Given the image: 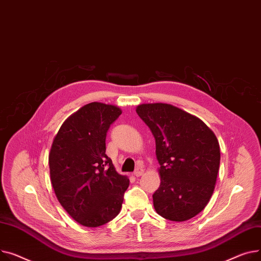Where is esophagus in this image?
<instances>
[{"label": "esophagus", "instance_id": "34e87169", "mask_svg": "<svg viewBox=\"0 0 261 261\" xmlns=\"http://www.w3.org/2000/svg\"><path fill=\"white\" fill-rule=\"evenodd\" d=\"M144 174V170L142 167H138V168H136V171L134 172V175L136 176V177H140V176H142Z\"/></svg>", "mask_w": 261, "mask_h": 261}]
</instances>
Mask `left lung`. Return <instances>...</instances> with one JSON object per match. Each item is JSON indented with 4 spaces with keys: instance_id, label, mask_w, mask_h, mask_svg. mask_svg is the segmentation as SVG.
<instances>
[{
    "instance_id": "1",
    "label": "left lung",
    "mask_w": 261,
    "mask_h": 261,
    "mask_svg": "<svg viewBox=\"0 0 261 261\" xmlns=\"http://www.w3.org/2000/svg\"><path fill=\"white\" fill-rule=\"evenodd\" d=\"M156 140L161 183L152 195L160 216L186 221L200 213L215 189L220 164L217 138L199 118L165 103L136 110Z\"/></svg>"
}]
</instances>
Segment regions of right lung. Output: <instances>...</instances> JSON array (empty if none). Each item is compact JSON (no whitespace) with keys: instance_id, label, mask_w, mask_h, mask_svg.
Wrapping results in <instances>:
<instances>
[{"instance_id":"1","label":"right lung","mask_w":261,"mask_h":261,"mask_svg":"<svg viewBox=\"0 0 261 261\" xmlns=\"http://www.w3.org/2000/svg\"><path fill=\"white\" fill-rule=\"evenodd\" d=\"M122 114L114 105L93 102L71 115L55 137L50 180L59 202L78 223L97 227L121 211L129 186L105 154L106 134Z\"/></svg>"}]
</instances>
